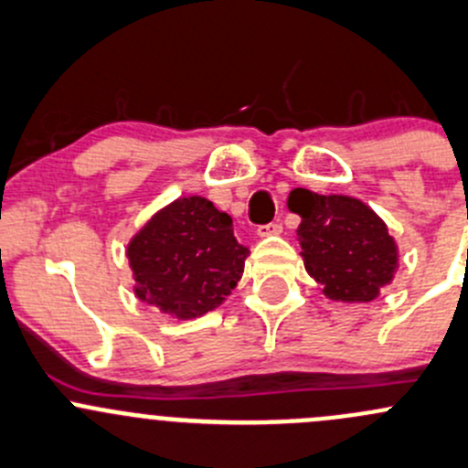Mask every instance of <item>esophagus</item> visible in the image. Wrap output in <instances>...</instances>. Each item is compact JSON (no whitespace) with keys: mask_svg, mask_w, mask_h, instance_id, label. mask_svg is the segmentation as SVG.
I'll list each match as a JSON object with an SVG mask.
<instances>
[{"mask_svg":"<svg viewBox=\"0 0 468 468\" xmlns=\"http://www.w3.org/2000/svg\"><path fill=\"white\" fill-rule=\"evenodd\" d=\"M280 232H282V223H277V220L261 225V228L257 229V234L261 236V239H266V236H275V234H280Z\"/></svg>","mask_w":468,"mask_h":468,"instance_id":"esophagus-1","label":"esophagus"}]
</instances>
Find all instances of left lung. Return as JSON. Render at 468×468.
Returning <instances> with one entry per match:
<instances>
[{"label": "left lung", "mask_w": 468, "mask_h": 468, "mask_svg": "<svg viewBox=\"0 0 468 468\" xmlns=\"http://www.w3.org/2000/svg\"><path fill=\"white\" fill-rule=\"evenodd\" d=\"M289 207L300 214L298 228L304 268L344 303H371L393 280L398 266L396 240L380 216L348 196H318L295 188Z\"/></svg>", "instance_id": "obj_1"}]
</instances>
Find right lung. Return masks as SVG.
I'll return each mask as SVG.
<instances>
[{
    "label": "right lung",
    "mask_w": 468,
    "mask_h": 468,
    "mask_svg": "<svg viewBox=\"0 0 468 468\" xmlns=\"http://www.w3.org/2000/svg\"><path fill=\"white\" fill-rule=\"evenodd\" d=\"M248 254L232 218L200 196L161 209L127 248L138 298L177 318L218 307L243 275Z\"/></svg>",
    "instance_id": "add662e5"
}]
</instances>
